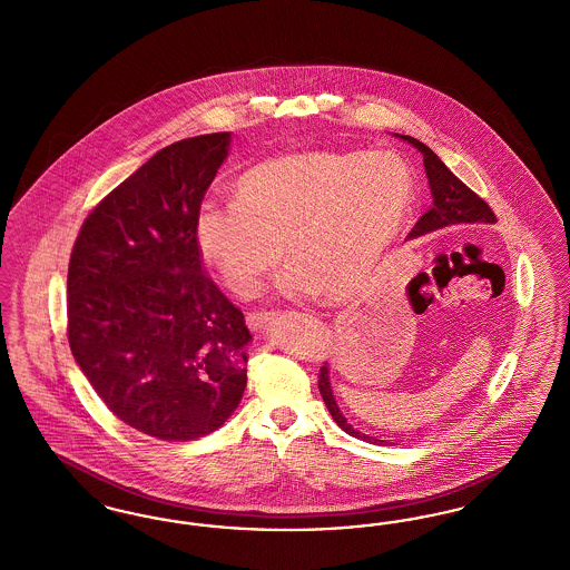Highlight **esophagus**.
I'll use <instances>...</instances> for the list:
<instances>
[{"instance_id":"obj_1","label":"esophagus","mask_w":570,"mask_h":570,"mask_svg":"<svg viewBox=\"0 0 570 570\" xmlns=\"http://www.w3.org/2000/svg\"><path fill=\"white\" fill-rule=\"evenodd\" d=\"M272 316V312H254V314H247V325L252 328H258L263 323H267Z\"/></svg>"}]
</instances>
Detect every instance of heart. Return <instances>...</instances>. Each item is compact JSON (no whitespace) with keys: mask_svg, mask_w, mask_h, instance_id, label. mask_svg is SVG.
<instances>
[{"mask_svg":"<svg viewBox=\"0 0 570 570\" xmlns=\"http://www.w3.org/2000/svg\"><path fill=\"white\" fill-rule=\"evenodd\" d=\"M414 200L407 164L391 151H312L249 168L228 205L196 217L203 261L242 298L263 293L284 254L286 297L348 295L376 269Z\"/></svg>","mask_w":570,"mask_h":570,"instance_id":"heart-1","label":"heart"}]
</instances>
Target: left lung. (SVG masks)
I'll return each mask as SVG.
<instances>
[{
    "mask_svg": "<svg viewBox=\"0 0 570 570\" xmlns=\"http://www.w3.org/2000/svg\"><path fill=\"white\" fill-rule=\"evenodd\" d=\"M402 138H406L407 142H412L423 154V164H425L430 188H432V196H434L432 209H428L423 216L419 217V222L407 233V237H419V235L432 233V230L444 228V226H455V224H495L498 222V217L491 212L488 203L476 191L470 190L461 179H458L428 145H423L421 140H416L412 136L402 135ZM318 389H321V395L325 400L333 421L346 434L361 438V440H367L372 444H386L384 440H376L372 435L356 432L353 425L344 419V414L340 412V406H337V402L333 397V391H331L326 363L321 367V372H318Z\"/></svg>",
    "mask_w": 570,
    "mask_h": 570,
    "instance_id": "obj_1",
    "label": "left lung"
}]
</instances>
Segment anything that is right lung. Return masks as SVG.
Returning <instances> with one entry per match:
<instances>
[{
    "instance_id": "1",
    "label": "right lung",
    "mask_w": 570,
    "mask_h": 570,
    "mask_svg": "<svg viewBox=\"0 0 570 570\" xmlns=\"http://www.w3.org/2000/svg\"><path fill=\"white\" fill-rule=\"evenodd\" d=\"M228 138L160 149L89 212L70 254V351L119 421L164 442L216 432L247 382L244 312L203 272L196 244Z\"/></svg>"
}]
</instances>
